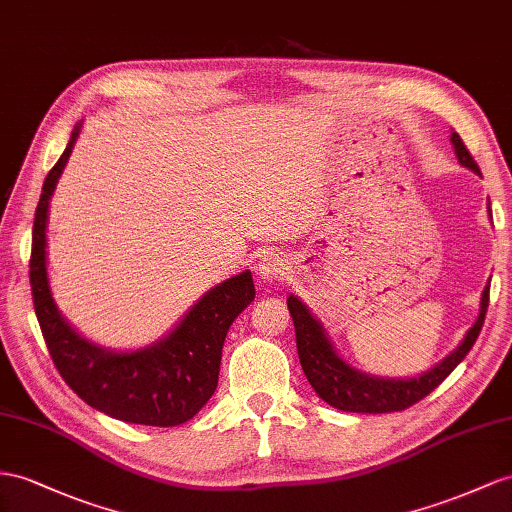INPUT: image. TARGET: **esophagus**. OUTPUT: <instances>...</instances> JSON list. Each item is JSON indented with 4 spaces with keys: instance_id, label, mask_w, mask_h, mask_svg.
<instances>
[{
    "instance_id": "obj_1",
    "label": "esophagus",
    "mask_w": 512,
    "mask_h": 512,
    "mask_svg": "<svg viewBox=\"0 0 512 512\" xmlns=\"http://www.w3.org/2000/svg\"><path fill=\"white\" fill-rule=\"evenodd\" d=\"M287 270V261L283 255L268 251L259 257L257 261V277L261 283H272L281 279Z\"/></svg>"
}]
</instances>
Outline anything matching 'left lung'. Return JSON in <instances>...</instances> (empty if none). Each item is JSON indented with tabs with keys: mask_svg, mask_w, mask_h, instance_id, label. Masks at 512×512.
I'll list each match as a JSON object with an SVG mask.
<instances>
[{
	"mask_svg": "<svg viewBox=\"0 0 512 512\" xmlns=\"http://www.w3.org/2000/svg\"><path fill=\"white\" fill-rule=\"evenodd\" d=\"M450 140L454 144V153L458 157V162H461L465 168L474 170L476 175H480V168L474 162L471 153L467 151L461 136H458L456 131H452ZM489 216H491V209H489ZM489 283L482 290L478 318L474 324H471V329L465 333L463 342L458 344L448 357L441 359L437 365H432L428 372H422L411 378L374 376V374L352 368L348 361H344L337 355V350L331 344L329 335H326L322 322L313 316L303 300L290 294V298H287V309H290L292 320H294L298 359H300V365H303L307 381L326 404L335 406L339 411L393 413V411L409 409V406H413L415 402L426 398L432 389H437L445 378L452 374L456 365L467 357L471 346L476 344V339L482 331L484 316H487V307H489Z\"/></svg>",
	"mask_w": 512,
	"mask_h": 512,
	"instance_id": "left-lung-1",
	"label": "left lung"
}]
</instances>
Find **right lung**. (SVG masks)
<instances>
[{"label":"right lung","mask_w":512,"mask_h":512,"mask_svg":"<svg viewBox=\"0 0 512 512\" xmlns=\"http://www.w3.org/2000/svg\"><path fill=\"white\" fill-rule=\"evenodd\" d=\"M82 123L43 183L32 229L30 283L38 324L60 376L93 409L127 424L179 426L199 413L218 385L222 346L233 320L253 303L251 270L218 283L173 331L138 350H110L77 333L51 296L47 274L49 201Z\"/></svg>","instance_id":"1"}]
</instances>
